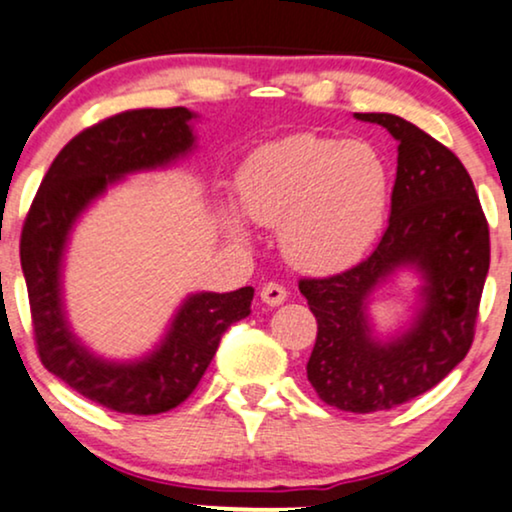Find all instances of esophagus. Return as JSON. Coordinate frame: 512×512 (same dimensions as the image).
<instances>
[{"instance_id":"esophagus-1","label":"esophagus","mask_w":512,"mask_h":512,"mask_svg":"<svg viewBox=\"0 0 512 512\" xmlns=\"http://www.w3.org/2000/svg\"><path fill=\"white\" fill-rule=\"evenodd\" d=\"M260 297H262L264 304H269V307H278V304L286 302L288 290L283 288L281 283H267V286H262Z\"/></svg>"}]
</instances>
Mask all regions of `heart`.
<instances>
[{
	"mask_svg": "<svg viewBox=\"0 0 512 512\" xmlns=\"http://www.w3.org/2000/svg\"><path fill=\"white\" fill-rule=\"evenodd\" d=\"M238 208L278 226L286 257L307 271H340L366 255L385 222L390 172L366 141L295 134L252 151L236 172ZM224 234L250 243L234 205L219 208Z\"/></svg>",
	"mask_w": 512,
	"mask_h": 512,
	"instance_id": "1",
	"label": "heart"
}]
</instances>
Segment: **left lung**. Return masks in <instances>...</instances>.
Instances as JSON below:
<instances>
[{
  "instance_id": "8db88e82",
  "label": "left lung",
  "mask_w": 512,
  "mask_h": 512,
  "mask_svg": "<svg viewBox=\"0 0 512 512\" xmlns=\"http://www.w3.org/2000/svg\"><path fill=\"white\" fill-rule=\"evenodd\" d=\"M397 139L390 222L357 267L302 278L319 323L307 361L316 394L340 411L373 413L420 397L461 364L489 271V226L468 170L449 148L392 113H354ZM411 270L419 302L409 327L374 331L372 295Z\"/></svg>"
}]
</instances>
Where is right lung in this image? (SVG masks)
Masks as SVG:
<instances>
[{
    "mask_svg": "<svg viewBox=\"0 0 512 512\" xmlns=\"http://www.w3.org/2000/svg\"><path fill=\"white\" fill-rule=\"evenodd\" d=\"M196 120L189 108H144L84 129L56 155L23 224L21 267L42 364L118 413L155 416L179 406L208 371L226 328L250 314V286L191 293L151 352L127 361L94 354L68 321L63 269L75 224L129 174L165 170L196 151Z\"/></svg>",
    "mask_w": 512,
    "mask_h": 512,
    "instance_id": "obj_1",
    "label": "right lung"
}]
</instances>
